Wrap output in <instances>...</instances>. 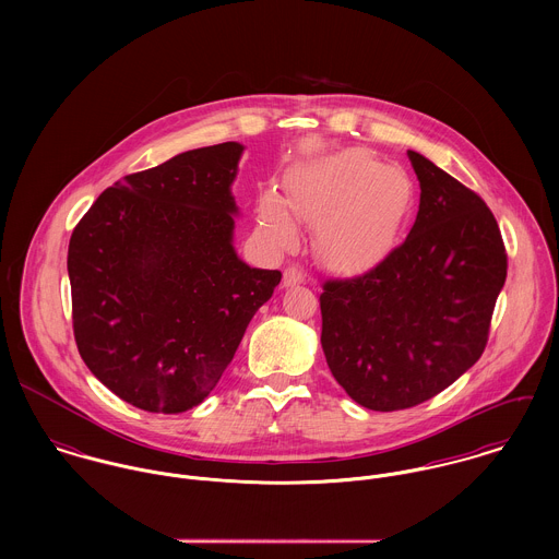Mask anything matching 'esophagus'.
I'll return each mask as SVG.
<instances>
[{
  "mask_svg": "<svg viewBox=\"0 0 559 559\" xmlns=\"http://www.w3.org/2000/svg\"><path fill=\"white\" fill-rule=\"evenodd\" d=\"M304 280H306V275H304V271H301L299 264H290V266L284 271V286H286V288L299 286V284H304Z\"/></svg>",
  "mask_w": 559,
  "mask_h": 559,
  "instance_id": "1",
  "label": "esophagus"
}]
</instances>
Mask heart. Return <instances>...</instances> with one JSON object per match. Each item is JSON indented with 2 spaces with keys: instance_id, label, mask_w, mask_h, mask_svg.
Masks as SVG:
<instances>
[{
  "instance_id": "1",
  "label": "heart",
  "mask_w": 559,
  "mask_h": 559,
  "mask_svg": "<svg viewBox=\"0 0 559 559\" xmlns=\"http://www.w3.org/2000/svg\"><path fill=\"white\" fill-rule=\"evenodd\" d=\"M411 202V180L366 151H346L295 169L284 202L264 193L258 228L273 249L295 239L287 215L314 224V249L335 271H357L377 260L399 233Z\"/></svg>"
}]
</instances>
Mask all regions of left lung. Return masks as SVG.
<instances>
[{
	"label": "left lung",
	"instance_id": "left-lung-1",
	"mask_svg": "<svg viewBox=\"0 0 559 559\" xmlns=\"http://www.w3.org/2000/svg\"><path fill=\"white\" fill-rule=\"evenodd\" d=\"M419 211L408 237L374 269L329 280L320 344L357 404L399 411L430 400L484 353L508 255L484 200L408 151Z\"/></svg>",
	"mask_w": 559,
	"mask_h": 559
}]
</instances>
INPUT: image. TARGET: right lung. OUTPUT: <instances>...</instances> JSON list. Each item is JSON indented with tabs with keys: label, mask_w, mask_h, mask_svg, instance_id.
I'll use <instances>...</instances> for the list:
<instances>
[{
	"label": "right lung",
	"mask_w": 559,
	"mask_h": 559,
	"mask_svg": "<svg viewBox=\"0 0 559 559\" xmlns=\"http://www.w3.org/2000/svg\"><path fill=\"white\" fill-rule=\"evenodd\" d=\"M239 142L180 153L105 189L69 245L81 359L118 399L182 413L206 399L282 280L235 249Z\"/></svg>",
	"instance_id": "right-lung-1"
}]
</instances>
